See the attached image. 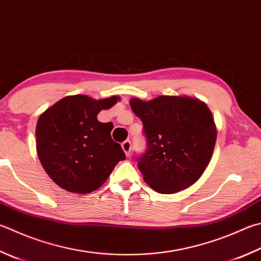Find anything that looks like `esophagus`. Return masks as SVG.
Instances as JSON below:
<instances>
[{
	"label": "esophagus",
	"instance_id": "obj_1",
	"mask_svg": "<svg viewBox=\"0 0 261 261\" xmlns=\"http://www.w3.org/2000/svg\"><path fill=\"white\" fill-rule=\"evenodd\" d=\"M121 146H122V149L124 150L125 155L129 156V155H130V151H131V141H130V140L123 141Z\"/></svg>",
	"mask_w": 261,
	"mask_h": 261
}]
</instances>
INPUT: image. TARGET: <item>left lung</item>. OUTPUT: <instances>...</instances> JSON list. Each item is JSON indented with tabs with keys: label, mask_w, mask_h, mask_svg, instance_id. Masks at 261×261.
<instances>
[{
	"label": "left lung",
	"mask_w": 261,
	"mask_h": 261,
	"mask_svg": "<svg viewBox=\"0 0 261 261\" xmlns=\"http://www.w3.org/2000/svg\"><path fill=\"white\" fill-rule=\"evenodd\" d=\"M144 124L147 150L139 158L144 180L161 194H173L196 182L209 165L217 140L212 113L204 101L188 96L131 98Z\"/></svg>",
	"instance_id": "left-lung-1"
}]
</instances>
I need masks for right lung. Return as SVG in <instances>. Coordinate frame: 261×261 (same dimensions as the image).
Segmentation results:
<instances>
[{
  "label": "right lung",
  "mask_w": 261,
  "mask_h": 261,
  "mask_svg": "<svg viewBox=\"0 0 261 261\" xmlns=\"http://www.w3.org/2000/svg\"><path fill=\"white\" fill-rule=\"evenodd\" d=\"M112 96L93 99L85 94L67 96L43 112L36 124V153L48 176L70 193L89 194L111 176L125 160L121 145L111 137L112 123L97 115L120 101Z\"/></svg>",
  "instance_id": "right-lung-1"
}]
</instances>
